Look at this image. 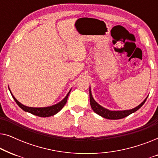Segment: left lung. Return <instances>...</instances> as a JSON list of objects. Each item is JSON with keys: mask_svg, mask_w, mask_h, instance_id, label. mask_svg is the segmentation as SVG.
I'll use <instances>...</instances> for the list:
<instances>
[{"mask_svg": "<svg viewBox=\"0 0 158 158\" xmlns=\"http://www.w3.org/2000/svg\"><path fill=\"white\" fill-rule=\"evenodd\" d=\"M90 93V106H91L92 109L94 110L95 113L98 114L102 117L105 118H108V119H121L126 116H129V114L134 113V112L137 111L139 108L142 106V105L145 103V101L148 98V97L144 99L143 102L141 104H139L138 106H137L135 109H130V110H125V111H109L105 108H103L98 104L96 101L94 100L93 98L91 92H90V88L89 90Z\"/></svg>", "mask_w": 158, "mask_h": 158, "instance_id": "obj_1", "label": "left lung"}]
</instances>
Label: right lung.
Here are the masks:
<instances>
[{
  "label": "right lung",
  "instance_id": "obj_1",
  "mask_svg": "<svg viewBox=\"0 0 158 158\" xmlns=\"http://www.w3.org/2000/svg\"><path fill=\"white\" fill-rule=\"evenodd\" d=\"M10 90V89H9ZM70 90L69 91V93L67 94V96H65L63 100L60 101V103H57V104L52 106H48V107H44V108H33V107H28L26 106L21 104L20 102H19L18 101L16 100V98L13 96V94H11L13 98H14V101H16V103L18 104V106L19 107L21 108V109H23V111H27V112H29L34 115L40 116V117H49V116H54L55 114H56L57 113H58L60 110H61L62 108L64 107V106L65 105V103H67V100H68V97L70 94Z\"/></svg>",
  "mask_w": 158,
  "mask_h": 158
}]
</instances>
